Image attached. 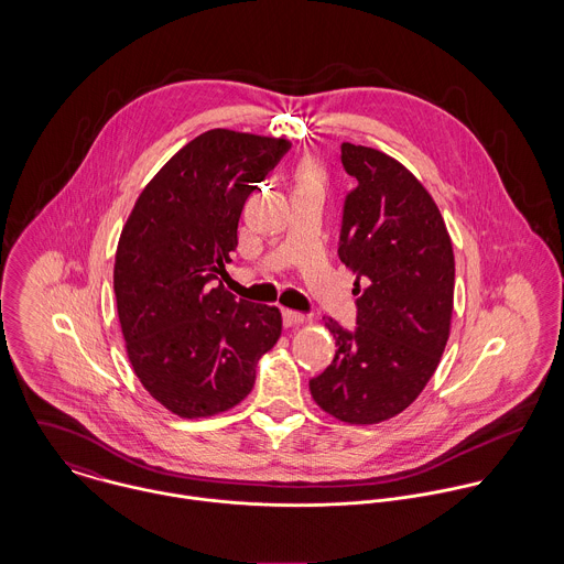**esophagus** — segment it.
<instances>
[{
    "label": "esophagus",
    "instance_id": "obj_1",
    "mask_svg": "<svg viewBox=\"0 0 564 564\" xmlns=\"http://www.w3.org/2000/svg\"><path fill=\"white\" fill-rule=\"evenodd\" d=\"M308 319L306 315H302V313H295V311H282V322L286 327H293V325H300V323H304Z\"/></svg>",
    "mask_w": 564,
    "mask_h": 564
}]
</instances>
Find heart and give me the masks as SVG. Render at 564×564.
I'll use <instances>...</instances> for the list:
<instances>
[{
	"label": "heart",
	"instance_id": "b5f03b06",
	"mask_svg": "<svg viewBox=\"0 0 564 564\" xmlns=\"http://www.w3.org/2000/svg\"><path fill=\"white\" fill-rule=\"evenodd\" d=\"M302 180H304V182H308V180H311V182H317V173H315L313 169H304V171H302Z\"/></svg>",
	"mask_w": 564,
	"mask_h": 564
}]
</instances>
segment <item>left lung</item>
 Wrapping results in <instances>:
<instances>
[{
  "instance_id": "obj_1",
  "label": "left lung",
  "mask_w": 564,
  "mask_h": 564,
  "mask_svg": "<svg viewBox=\"0 0 564 564\" xmlns=\"http://www.w3.org/2000/svg\"><path fill=\"white\" fill-rule=\"evenodd\" d=\"M356 188L343 204L338 258L354 273L356 327L327 319L336 356L313 400L345 423H380L419 398L438 367L454 311V249L423 184L395 159L340 145Z\"/></svg>"
}]
</instances>
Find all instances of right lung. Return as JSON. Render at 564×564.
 Here are the masks:
<instances>
[{
  "mask_svg": "<svg viewBox=\"0 0 564 564\" xmlns=\"http://www.w3.org/2000/svg\"><path fill=\"white\" fill-rule=\"evenodd\" d=\"M291 150L284 139L208 130L139 195L115 258V297L128 358L148 393L197 419L242 402L256 365L282 332L275 306L221 284L245 199Z\"/></svg>",
  "mask_w": 564,
  "mask_h": 564,
  "instance_id": "obj_1",
  "label": "right lung"
}]
</instances>
